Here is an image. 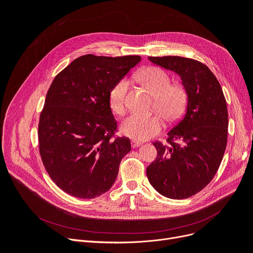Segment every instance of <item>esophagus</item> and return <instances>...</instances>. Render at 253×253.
<instances>
[{"mask_svg":"<svg viewBox=\"0 0 253 253\" xmlns=\"http://www.w3.org/2000/svg\"><path fill=\"white\" fill-rule=\"evenodd\" d=\"M141 143L139 142V141H136V140H134V139H132L131 140V147L133 148V149H135V148H137V147H139Z\"/></svg>","mask_w":253,"mask_h":253,"instance_id":"34e87169","label":"esophagus"}]
</instances>
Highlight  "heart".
Listing matches in <instances>:
<instances>
[{
    "label": "heart",
    "mask_w": 253,
    "mask_h": 253,
    "mask_svg": "<svg viewBox=\"0 0 253 253\" xmlns=\"http://www.w3.org/2000/svg\"><path fill=\"white\" fill-rule=\"evenodd\" d=\"M139 82L155 97L154 109L168 122L176 120L187 101V93L181 85H170L169 75L159 68L150 66L139 71L136 75ZM129 88L127 79L120 80L111 89L109 102L111 110L122 115L126 108V94ZM163 123L157 115L143 116L136 113L128 116L121 124L122 133L134 140H147L157 135Z\"/></svg>",
    "instance_id": "obj_1"
}]
</instances>
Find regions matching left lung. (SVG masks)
Instances as JSON below:
<instances>
[{
	"label": "left lung",
	"instance_id": "8db88e82",
	"mask_svg": "<svg viewBox=\"0 0 253 253\" xmlns=\"http://www.w3.org/2000/svg\"><path fill=\"white\" fill-rule=\"evenodd\" d=\"M149 59L176 73L188 96L180 121L167 142L153 144L156 160L147 168L153 188L170 199H185L202 191L214 177L227 147L229 117L219 82L204 63L180 56Z\"/></svg>",
	"mask_w": 253,
	"mask_h": 253
}]
</instances>
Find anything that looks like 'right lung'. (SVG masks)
Returning <instances> with one entry per match:
<instances>
[{"instance_id":"right-lung-1","label":"right lung","mask_w":253,"mask_h":253,"mask_svg":"<svg viewBox=\"0 0 253 253\" xmlns=\"http://www.w3.org/2000/svg\"><path fill=\"white\" fill-rule=\"evenodd\" d=\"M140 59L87 54L53 80L40 115L39 150L49 176L66 194L93 199L114 184L131 144L114 137L109 94Z\"/></svg>"}]
</instances>
